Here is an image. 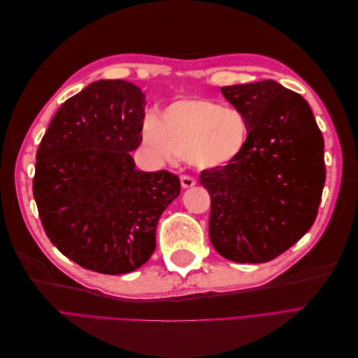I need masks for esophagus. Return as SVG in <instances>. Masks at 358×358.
<instances>
[{
  "mask_svg": "<svg viewBox=\"0 0 358 358\" xmlns=\"http://www.w3.org/2000/svg\"><path fill=\"white\" fill-rule=\"evenodd\" d=\"M180 185L182 188H191L196 185V179L191 176H180Z\"/></svg>",
  "mask_w": 358,
  "mask_h": 358,
  "instance_id": "esophagus-1",
  "label": "esophagus"
}]
</instances>
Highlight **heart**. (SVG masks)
<instances>
[{
    "instance_id": "1",
    "label": "heart",
    "mask_w": 358,
    "mask_h": 358,
    "mask_svg": "<svg viewBox=\"0 0 358 358\" xmlns=\"http://www.w3.org/2000/svg\"><path fill=\"white\" fill-rule=\"evenodd\" d=\"M251 128L236 107L208 99L188 96L170 103L159 116H146L142 140L149 154L162 164L176 157L199 170L233 164L248 148Z\"/></svg>"
}]
</instances>
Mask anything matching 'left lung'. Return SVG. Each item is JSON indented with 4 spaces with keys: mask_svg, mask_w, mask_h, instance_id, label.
Listing matches in <instances>:
<instances>
[{
    "mask_svg": "<svg viewBox=\"0 0 358 358\" xmlns=\"http://www.w3.org/2000/svg\"><path fill=\"white\" fill-rule=\"evenodd\" d=\"M251 128L233 164L204 170L213 248L236 263H266L310 229L326 182L324 140L308 101L275 80L221 88Z\"/></svg>",
    "mask_w": 358,
    "mask_h": 358,
    "instance_id": "8db88e82",
    "label": "left lung"
}]
</instances>
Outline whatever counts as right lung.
Listing matches in <instances>:
<instances>
[{"label":"right lung","mask_w":358,"mask_h":358,"mask_svg":"<svg viewBox=\"0 0 358 358\" xmlns=\"http://www.w3.org/2000/svg\"><path fill=\"white\" fill-rule=\"evenodd\" d=\"M145 94L131 82L96 80L64 103L37 150L32 192L50 242L104 275L143 266L159 216L180 194L166 170H137Z\"/></svg>","instance_id":"right-lung-1"}]
</instances>
